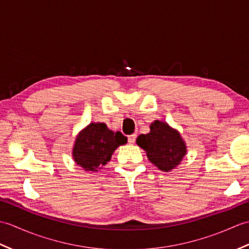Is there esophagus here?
Returning <instances> with one entry per match:
<instances>
[{
    "label": "esophagus",
    "mask_w": 249,
    "mask_h": 249,
    "mask_svg": "<svg viewBox=\"0 0 249 249\" xmlns=\"http://www.w3.org/2000/svg\"><path fill=\"white\" fill-rule=\"evenodd\" d=\"M136 135H130L128 136V143L129 144H134L135 141H136Z\"/></svg>",
    "instance_id": "esophagus-1"
}]
</instances>
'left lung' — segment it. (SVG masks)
<instances>
[{"label": "left lung", "mask_w": 249, "mask_h": 249, "mask_svg": "<svg viewBox=\"0 0 249 249\" xmlns=\"http://www.w3.org/2000/svg\"><path fill=\"white\" fill-rule=\"evenodd\" d=\"M136 142L153 165L165 172L176 169L187 152L179 131L163 121L155 120L150 125V133L140 135Z\"/></svg>", "instance_id": "1"}]
</instances>
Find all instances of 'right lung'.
<instances>
[{
	"label": "right lung",
	"instance_id": "add662e5",
	"mask_svg": "<svg viewBox=\"0 0 249 249\" xmlns=\"http://www.w3.org/2000/svg\"><path fill=\"white\" fill-rule=\"evenodd\" d=\"M127 138L120 131L110 130L105 123H89L76 137L72 160L88 172H97L110 161L114 151Z\"/></svg>",
	"mask_w": 249,
	"mask_h": 249
}]
</instances>
